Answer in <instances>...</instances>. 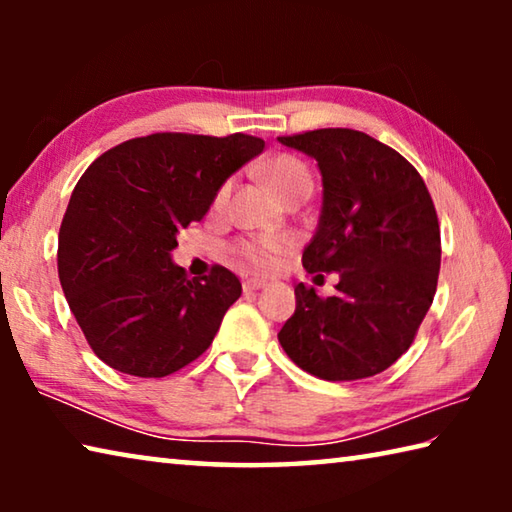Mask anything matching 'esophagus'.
<instances>
[{
	"label": "esophagus",
	"mask_w": 512,
	"mask_h": 512,
	"mask_svg": "<svg viewBox=\"0 0 512 512\" xmlns=\"http://www.w3.org/2000/svg\"><path fill=\"white\" fill-rule=\"evenodd\" d=\"M264 287H266V280H259V277H248V280H244V291L246 293L264 289Z\"/></svg>",
	"instance_id": "34e87169"
}]
</instances>
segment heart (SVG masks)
<instances>
[{
    "instance_id": "1",
    "label": "heart",
    "mask_w": 512,
    "mask_h": 512,
    "mask_svg": "<svg viewBox=\"0 0 512 512\" xmlns=\"http://www.w3.org/2000/svg\"><path fill=\"white\" fill-rule=\"evenodd\" d=\"M262 176L273 192L284 198L296 196V194H311L314 192V173L307 167V162L291 153L275 155L273 160H268L262 167ZM232 183L225 180L216 192L214 205H225L230 196ZM289 246V241L284 237H255V239H239L230 246V253L235 255L241 264L253 268V271H268L275 266V259L280 253H284Z\"/></svg>"
}]
</instances>
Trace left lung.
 Listing matches in <instances>:
<instances>
[{
  "mask_svg": "<svg viewBox=\"0 0 512 512\" xmlns=\"http://www.w3.org/2000/svg\"><path fill=\"white\" fill-rule=\"evenodd\" d=\"M277 140L311 155L323 173V212L302 266L341 277L329 298L300 282L296 314L277 339L320 379L384 372L409 350L436 296L440 225L429 189L404 155L352 128Z\"/></svg>",
  "mask_w": 512,
  "mask_h": 512,
  "instance_id": "left-lung-1",
  "label": "left lung"
}]
</instances>
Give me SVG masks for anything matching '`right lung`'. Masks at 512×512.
<instances>
[{"mask_svg":"<svg viewBox=\"0 0 512 512\" xmlns=\"http://www.w3.org/2000/svg\"><path fill=\"white\" fill-rule=\"evenodd\" d=\"M262 151V137L244 133H153L112 146L85 169L58 232V277L103 363L167 377L210 348L241 282L225 266L187 277L171 250L225 178Z\"/></svg>","mask_w":512,"mask_h":512,"instance_id":"right-lung-1","label":"right lung"}]
</instances>
